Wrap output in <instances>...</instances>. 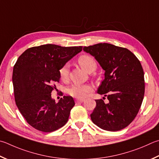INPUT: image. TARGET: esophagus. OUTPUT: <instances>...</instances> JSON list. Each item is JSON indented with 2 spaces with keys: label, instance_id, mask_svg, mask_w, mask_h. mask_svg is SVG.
I'll list each match as a JSON object with an SVG mask.
<instances>
[{
  "label": "esophagus",
  "instance_id": "esophagus-1",
  "mask_svg": "<svg viewBox=\"0 0 159 159\" xmlns=\"http://www.w3.org/2000/svg\"><path fill=\"white\" fill-rule=\"evenodd\" d=\"M85 101V99H76V103H82Z\"/></svg>",
  "mask_w": 159,
  "mask_h": 159
}]
</instances>
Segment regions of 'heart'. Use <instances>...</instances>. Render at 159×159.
<instances>
[{"label": "heart", "instance_id": "obj_1", "mask_svg": "<svg viewBox=\"0 0 159 159\" xmlns=\"http://www.w3.org/2000/svg\"><path fill=\"white\" fill-rule=\"evenodd\" d=\"M79 65L83 70L88 73H92L97 69V62L92 57L88 55H83L79 57L78 60ZM60 77L62 80H66L69 76L68 65H65L59 70ZM92 87L89 85H73L68 89V93L72 97L79 98H85L88 93L92 91Z\"/></svg>", "mask_w": 159, "mask_h": 159}]
</instances>
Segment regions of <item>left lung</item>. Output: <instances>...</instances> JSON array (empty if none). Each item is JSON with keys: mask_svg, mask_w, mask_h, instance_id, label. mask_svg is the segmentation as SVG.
<instances>
[{"mask_svg": "<svg viewBox=\"0 0 159 159\" xmlns=\"http://www.w3.org/2000/svg\"><path fill=\"white\" fill-rule=\"evenodd\" d=\"M83 50L94 56L105 71L97 93L109 101L105 103L103 99L95 100L92 121L106 131L123 129L136 117L143 100L145 80L140 62L127 48L108 43L84 47Z\"/></svg>", "mask_w": 159, "mask_h": 159, "instance_id": "left-lung-1", "label": "left lung"}]
</instances>
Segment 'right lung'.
I'll return each mask as SVG.
<instances>
[{
    "mask_svg": "<svg viewBox=\"0 0 159 159\" xmlns=\"http://www.w3.org/2000/svg\"><path fill=\"white\" fill-rule=\"evenodd\" d=\"M82 47L44 44L28 48L14 66L12 83L16 106L29 125L43 132H52L67 122L75 105L71 96L56 103L51 92L59 83V70L82 51Z\"/></svg>",
    "mask_w": 159,
    "mask_h": 159,
    "instance_id": "right-lung-1",
    "label": "right lung"
}]
</instances>
